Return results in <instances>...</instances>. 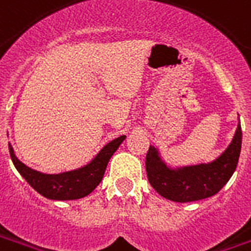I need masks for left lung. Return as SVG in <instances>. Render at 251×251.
Listing matches in <instances>:
<instances>
[{
  "label": "left lung",
  "instance_id": "obj_1",
  "mask_svg": "<svg viewBox=\"0 0 251 251\" xmlns=\"http://www.w3.org/2000/svg\"><path fill=\"white\" fill-rule=\"evenodd\" d=\"M242 145V130L238 124L233 141L213 162L172 169L150 146L146 154V173L150 185L163 198L174 202H193L214 196L227 183L237 163Z\"/></svg>",
  "mask_w": 251,
  "mask_h": 251
}]
</instances>
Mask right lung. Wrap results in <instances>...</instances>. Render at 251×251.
Masks as SVG:
<instances>
[{"label": "right lung", "instance_id": "add662e5", "mask_svg": "<svg viewBox=\"0 0 251 251\" xmlns=\"http://www.w3.org/2000/svg\"><path fill=\"white\" fill-rule=\"evenodd\" d=\"M125 138V135H121L116 140L110 141L83 168L72 172L59 173V174H44L30 169L17 158L10 144H9V151L18 173L26 179L27 183L36 192L49 200L69 201V200H78L86 197L100 185L109 159Z\"/></svg>", "mask_w": 251, "mask_h": 251}]
</instances>
